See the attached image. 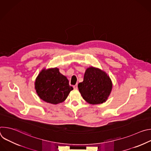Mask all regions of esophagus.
<instances>
[{"label":"esophagus","mask_w":151,"mask_h":151,"mask_svg":"<svg viewBox=\"0 0 151 151\" xmlns=\"http://www.w3.org/2000/svg\"><path fill=\"white\" fill-rule=\"evenodd\" d=\"M73 88H74L75 90H77V89H78V84H76L75 85L73 86Z\"/></svg>","instance_id":"esophagus-1"}]
</instances>
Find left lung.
I'll return each instance as SVG.
<instances>
[{"mask_svg": "<svg viewBox=\"0 0 151 151\" xmlns=\"http://www.w3.org/2000/svg\"><path fill=\"white\" fill-rule=\"evenodd\" d=\"M78 87L86 101L90 104H97L107 100L112 89V83L105 72L90 67L86 69L83 81L79 83Z\"/></svg>", "mask_w": 151, "mask_h": 151, "instance_id": "8db88e82", "label": "left lung"}]
</instances>
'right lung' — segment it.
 <instances>
[{"instance_id":"add662e5","label":"right lung","mask_w":151,"mask_h":151,"mask_svg":"<svg viewBox=\"0 0 151 151\" xmlns=\"http://www.w3.org/2000/svg\"><path fill=\"white\" fill-rule=\"evenodd\" d=\"M35 88L40 99L54 104L64 101L73 90L57 68L42 69L36 79Z\"/></svg>"}]
</instances>
